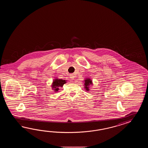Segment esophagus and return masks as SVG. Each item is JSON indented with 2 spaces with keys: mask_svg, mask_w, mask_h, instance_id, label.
Instances as JSON below:
<instances>
[{
  "mask_svg": "<svg viewBox=\"0 0 148 148\" xmlns=\"http://www.w3.org/2000/svg\"><path fill=\"white\" fill-rule=\"evenodd\" d=\"M70 78L71 79L73 80V79H74V78H75V76H74V75H73V74H71V75H70Z\"/></svg>",
  "mask_w": 148,
  "mask_h": 148,
  "instance_id": "34e87169",
  "label": "esophagus"
}]
</instances>
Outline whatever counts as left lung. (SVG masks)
I'll list each match as a JSON object with an SVG mask.
<instances>
[{
  "instance_id": "8db88e82",
  "label": "left lung",
  "mask_w": 148,
  "mask_h": 148,
  "mask_svg": "<svg viewBox=\"0 0 148 148\" xmlns=\"http://www.w3.org/2000/svg\"><path fill=\"white\" fill-rule=\"evenodd\" d=\"M92 81L90 79L86 78L85 80V88L86 91H89V86L90 85H92Z\"/></svg>"
}]
</instances>
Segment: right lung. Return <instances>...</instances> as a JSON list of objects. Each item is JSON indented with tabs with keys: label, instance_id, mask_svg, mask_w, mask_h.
<instances>
[{
	"label": "right lung",
	"instance_id": "obj_1",
	"mask_svg": "<svg viewBox=\"0 0 148 148\" xmlns=\"http://www.w3.org/2000/svg\"><path fill=\"white\" fill-rule=\"evenodd\" d=\"M66 83V82L65 80L56 79L53 80V84L52 85V87L56 91L55 92H57L59 90V87H62L63 86V85Z\"/></svg>",
	"mask_w": 148,
	"mask_h": 148
}]
</instances>
